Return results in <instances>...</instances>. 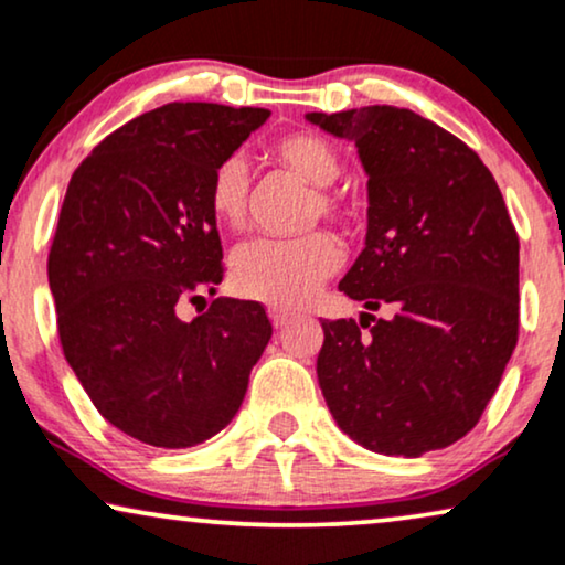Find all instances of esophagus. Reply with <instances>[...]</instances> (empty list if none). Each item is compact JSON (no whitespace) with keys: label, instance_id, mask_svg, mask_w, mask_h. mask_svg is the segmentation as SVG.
Returning a JSON list of instances; mask_svg holds the SVG:
<instances>
[{"label":"esophagus","instance_id":"esophagus-1","mask_svg":"<svg viewBox=\"0 0 565 565\" xmlns=\"http://www.w3.org/2000/svg\"><path fill=\"white\" fill-rule=\"evenodd\" d=\"M269 319H273V324L277 329H282V327H288L292 319H296V313L288 311V309H282V306H269Z\"/></svg>","mask_w":565,"mask_h":565}]
</instances>
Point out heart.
Masks as SVG:
<instances>
[{"label": "heart", "instance_id": "heart-1", "mask_svg": "<svg viewBox=\"0 0 565 565\" xmlns=\"http://www.w3.org/2000/svg\"><path fill=\"white\" fill-rule=\"evenodd\" d=\"M273 156L280 166L300 175L317 189L313 212L327 217L345 215V202L332 189L340 179L342 163L334 145L311 131H292L273 145ZM252 175L241 156H225L212 168L207 181V207L225 228H241L246 223ZM342 248L324 233L300 238H256L233 254L231 277L246 298L267 300L275 306L306 303L321 282L340 267Z\"/></svg>", "mask_w": 565, "mask_h": 565}]
</instances>
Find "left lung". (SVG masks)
<instances>
[{
	"label": "left lung",
	"instance_id": "left-lung-1",
	"mask_svg": "<svg viewBox=\"0 0 565 565\" xmlns=\"http://www.w3.org/2000/svg\"><path fill=\"white\" fill-rule=\"evenodd\" d=\"M369 175V228L340 290L369 311L321 321L317 376L342 434L386 457L478 426L519 332V238L493 173L461 139L397 106L306 114ZM373 320L371 313H363Z\"/></svg>",
	"mask_w": 565,
	"mask_h": 565
}]
</instances>
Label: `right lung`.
I'll return each instance as SVG.
<instances>
[{
  "label": "right lung",
  "instance_id": "right-lung-1",
  "mask_svg": "<svg viewBox=\"0 0 565 565\" xmlns=\"http://www.w3.org/2000/svg\"><path fill=\"white\" fill-rule=\"evenodd\" d=\"M267 108L166 104L87 156L67 186L49 254L64 358L111 426L186 449L236 417L273 324L256 300L179 306L223 280L207 181Z\"/></svg>",
  "mask_w": 565,
  "mask_h": 565
}]
</instances>
